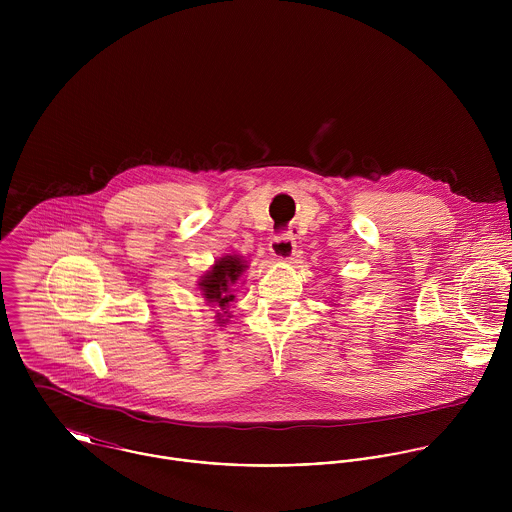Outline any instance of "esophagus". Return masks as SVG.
<instances>
[{
	"mask_svg": "<svg viewBox=\"0 0 512 512\" xmlns=\"http://www.w3.org/2000/svg\"><path fill=\"white\" fill-rule=\"evenodd\" d=\"M295 238L292 234H282V236H274L272 242H270V252L276 260L280 262H288L292 260L293 254H295Z\"/></svg>",
	"mask_w": 512,
	"mask_h": 512,
	"instance_id": "1",
	"label": "esophagus"
}]
</instances>
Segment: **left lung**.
Returning <instances> with one entry per match:
<instances>
[{
    "label": "left lung",
    "mask_w": 512,
    "mask_h": 512,
    "mask_svg": "<svg viewBox=\"0 0 512 512\" xmlns=\"http://www.w3.org/2000/svg\"><path fill=\"white\" fill-rule=\"evenodd\" d=\"M331 305H333V307H337V305H339V303H331Z\"/></svg>",
    "instance_id": "8db88e82"
}]
</instances>
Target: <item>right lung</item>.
Masks as SVG:
<instances>
[{
    "instance_id": "add662e5",
    "label": "right lung",
    "mask_w": 512,
    "mask_h": 512,
    "mask_svg": "<svg viewBox=\"0 0 512 512\" xmlns=\"http://www.w3.org/2000/svg\"><path fill=\"white\" fill-rule=\"evenodd\" d=\"M248 270V262L244 256L238 254H224L215 264L199 276V292L203 295L205 303L211 307H219L215 313V321L219 327H224L232 317L228 311V303L234 301V286Z\"/></svg>"
}]
</instances>
